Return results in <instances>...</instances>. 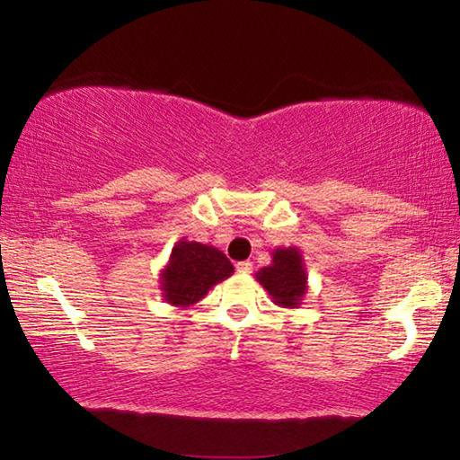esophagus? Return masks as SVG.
<instances>
[{
    "label": "esophagus",
    "mask_w": 460,
    "mask_h": 460,
    "mask_svg": "<svg viewBox=\"0 0 460 460\" xmlns=\"http://www.w3.org/2000/svg\"><path fill=\"white\" fill-rule=\"evenodd\" d=\"M237 271H241V274H252L253 263L252 261H239L237 263Z\"/></svg>",
    "instance_id": "esophagus-1"
}]
</instances>
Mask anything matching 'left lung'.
Returning a JSON list of instances; mask_svg holds the SVG:
<instances>
[{"mask_svg": "<svg viewBox=\"0 0 460 460\" xmlns=\"http://www.w3.org/2000/svg\"><path fill=\"white\" fill-rule=\"evenodd\" d=\"M255 278L266 288L271 302L282 308H298L308 292L305 258L298 247H276L270 266L261 268Z\"/></svg>", "mask_w": 460, "mask_h": 460, "instance_id": "8db88e82", "label": "left lung"}]
</instances>
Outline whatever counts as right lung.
<instances>
[{"label":"right lung","mask_w":460,"mask_h":460,"mask_svg":"<svg viewBox=\"0 0 460 460\" xmlns=\"http://www.w3.org/2000/svg\"><path fill=\"white\" fill-rule=\"evenodd\" d=\"M233 271V263L219 249L182 237L160 271L162 298L176 308H189Z\"/></svg>","instance_id":"add662e5"}]
</instances>
